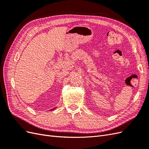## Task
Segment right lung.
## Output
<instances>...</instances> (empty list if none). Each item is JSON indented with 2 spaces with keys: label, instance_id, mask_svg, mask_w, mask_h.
I'll return each mask as SVG.
<instances>
[{
  "label": "right lung",
  "instance_id": "add662e5",
  "mask_svg": "<svg viewBox=\"0 0 149 149\" xmlns=\"http://www.w3.org/2000/svg\"><path fill=\"white\" fill-rule=\"evenodd\" d=\"M55 108H56V107H55ZM55 108H54V109H52V110H54V109H55Z\"/></svg>",
  "mask_w": 149,
  "mask_h": 149
}]
</instances>
